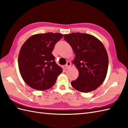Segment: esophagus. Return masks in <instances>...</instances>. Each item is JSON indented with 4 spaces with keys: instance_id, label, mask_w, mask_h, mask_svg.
<instances>
[{
    "instance_id": "34e87169",
    "label": "esophagus",
    "mask_w": 128,
    "mask_h": 128,
    "mask_svg": "<svg viewBox=\"0 0 128 128\" xmlns=\"http://www.w3.org/2000/svg\"><path fill=\"white\" fill-rule=\"evenodd\" d=\"M72 66V64H71V62H70L68 61L66 65L65 66V68H66V69H68L70 68V66Z\"/></svg>"
}]
</instances>
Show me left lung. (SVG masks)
<instances>
[{
	"label": "left lung",
	"mask_w": 128,
	"mask_h": 128,
	"mask_svg": "<svg viewBox=\"0 0 128 128\" xmlns=\"http://www.w3.org/2000/svg\"><path fill=\"white\" fill-rule=\"evenodd\" d=\"M64 40L75 54L72 62L78 71L72 88L81 92L94 91L101 85L107 75L108 54L104 46L96 37L79 32L64 34Z\"/></svg>",
	"instance_id": "8db88e82"
}]
</instances>
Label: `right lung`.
Masks as SVG:
<instances>
[{
  "mask_svg": "<svg viewBox=\"0 0 128 128\" xmlns=\"http://www.w3.org/2000/svg\"><path fill=\"white\" fill-rule=\"evenodd\" d=\"M62 36L52 32L36 34L22 44L18 57V69L24 81L31 88L38 91L50 88L62 72L52 52Z\"/></svg>",
  "mask_w": 128,
  "mask_h": 128,
  "instance_id": "right-lung-1",
  "label": "right lung"
}]
</instances>
